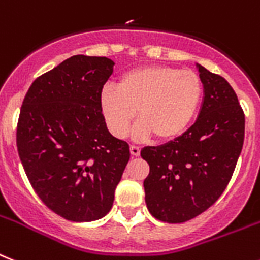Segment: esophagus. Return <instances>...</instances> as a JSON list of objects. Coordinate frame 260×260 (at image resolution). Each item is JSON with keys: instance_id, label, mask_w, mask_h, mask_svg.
<instances>
[{"instance_id": "obj_1", "label": "esophagus", "mask_w": 260, "mask_h": 260, "mask_svg": "<svg viewBox=\"0 0 260 260\" xmlns=\"http://www.w3.org/2000/svg\"><path fill=\"white\" fill-rule=\"evenodd\" d=\"M129 150H131V154H132L134 157L140 156V148L136 147V145H131Z\"/></svg>"}]
</instances>
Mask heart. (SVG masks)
I'll list each match as a JSON object with an SVG mask.
<instances>
[{"mask_svg": "<svg viewBox=\"0 0 260 260\" xmlns=\"http://www.w3.org/2000/svg\"><path fill=\"white\" fill-rule=\"evenodd\" d=\"M202 99V82L189 70L150 64L120 76L116 89L104 88L100 108L113 136L124 137L135 117L137 139L152 135L169 141L184 134L193 121Z\"/></svg>", "mask_w": 260, "mask_h": 260, "instance_id": "heart-1", "label": "heart"}]
</instances>
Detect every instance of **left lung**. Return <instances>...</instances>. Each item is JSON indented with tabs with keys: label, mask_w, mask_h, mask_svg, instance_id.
Masks as SVG:
<instances>
[{
	"label": "left lung",
	"mask_w": 260,
	"mask_h": 260,
	"mask_svg": "<svg viewBox=\"0 0 260 260\" xmlns=\"http://www.w3.org/2000/svg\"><path fill=\"white\" fill-rule=\"evenodd\" d=\"M204 100L196 123L173 141L145 147V202L154 218L181 223L208 210L234 173L245 140V113L224 78L198 64Z\"/></svg>",
	"instance_id": "left-lung-1"
}]
</instances>
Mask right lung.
Returning a JSON list of instances; mask_svg holds the SVG:
<instances>
[{
	"mask_svg": "<svg viewBox=\"0 0 260 260\" xmlns=\"http://www.w3.org/2000/svg\"><path fill=\"white\" fill-rule=\"evenodd\" d=\"M115 63L74 55L38 76L23 99L17 148L43 204L73 222L100 219L129 161V145L108 132L100 93Z\"/></svg>",
	"mask_w": 260,
	"mask_h": 260,
	"instance_id": "1",
	"label": "right lung"
}]
</instances>
